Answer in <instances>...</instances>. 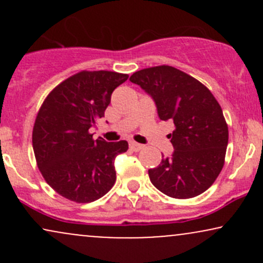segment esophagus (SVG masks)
<instances>
[{
    "instance_id": "obj_1",
    "label": "esophagus",
    "mask_w": 263,
    "mask_h": 263,
    "mask_svg": "<svg viewBox=\"0 0 263 263\" xmlns=\"http://www.w3.org/2000/svg\"><path fill=\"white\" fill-rule=\"evenodd\" d=\"M143 148H144L143 144L137 143V142H129V149L134 151V152H138V151H141Z\"/></svg>"
}]
</instances>
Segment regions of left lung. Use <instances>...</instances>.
<instances>
[{
    "label": "left lung",
    "instance_id": "left-lung-1",
    "mask_svg": "<svg viewBox=\"0 0 263 263\" xmlns=\"http://www.w3.org/2000/svg\"><path fill=\"white\" fill-rule=\"evenodd\" d=\"M129 80L156 102L162 121H173L168 135L174 152L162 156L161 164L148 171L151 182L163 194L189 199L213 185L224 167L229 128L221 106L206 86L170 65L142 69Z\"/></svg>",
    "mask_w": 263,
    "mask_h": 263
}]
</instances>
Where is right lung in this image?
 I'll return each instance as SVG.
<instances>
[{
  "mask_svg": "<svg viewBox=\"0 0 263 263\" xmlns=\"http://www.w3.org/2000/svg\"><path fill=\"white\" fill-rule=\"evenodd\" d=\"M127 79L116 71L83 70L54 87L42 104L33 126V151L45 182L62 197L91 203L114 186V161L128 143L93 140L90 128L104 117L114 90Z\"/></svg>",
  "mask_w": 263,
  "mask_h": 263,
  "instance_id": "obj_1",
  "label": "right lung"
}]
</instances>
